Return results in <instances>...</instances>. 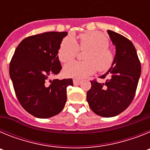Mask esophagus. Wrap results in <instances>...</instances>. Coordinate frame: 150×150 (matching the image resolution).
Instances as JSON below:
<instances>
[{"mask_svg":"<svg viewBox=\"0 0 150 150\" xmlns=\"http://www.w3.org/2000/svg\"><path fill=\"white\" fill-rule=\"evenodd\" d=\"M73 82H74V84L75 85V86H76V85L80 84V83H81V80H79V79H74V80H73Z\"/></svg>","mask_w":150,"mask_h":150,"instance_id":"esophagus-1","label":"esophagus"}]
</instances>
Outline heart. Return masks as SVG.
<instances>
[{"label": "heart", "instance_id": "heart-1", "mask_svg": "<svg viewBox=\"0 0 150 150\" xmlns=\"http://www.w3.org/2000/svg\"><path fill=\"white\" fill-rule=\"evenodd\" d=\"M109 40L99 31L82 33L74 38H66L62 41L58 51L59 60L63 63L71 62L78 52H85L84 62H74L66 64L64 74L68 77L84 78L99 72H106L112 67L114 53L109 46Z\"/></svg>", "mask_w": 150, "mask_h": 150}]
</instances>
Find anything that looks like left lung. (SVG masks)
I'll list each match as a JSON object with an SVG mask.
<instances>
[{"label":"left lung","mask_w":150,"mask_h":150,"mask_svg":"<svg viewBox=\"0 0 150 150\" xmlns=\"http://www.w3.org/2000/svg\"><path fill=\"white\" fill-rule=\"evenodd\" d=\"M116 53L112 67L100 76L104 83L91 80L87 101L95 114L103 117L117 116L128 108L134 98L141 73L140 62L133 43L124 36L107 30Z\"/></svg>","instance_id":"8db88e82"}]
</instances>
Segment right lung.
Here are the masks:
<instances>
[{"label": "right lung", "mask_w": 150, "mask_h": 150, "mask_svg": "<svg viewBox=\"0 0 150 150\" xmlns=\"http://www.w3.org/2000/svg\"><path fill=\"white\" fill-rule=\"evenodd\" d=\"M67 33L45 32L25 38L13 54L10 76L18 102L32 116L46 119L59 114L67 100L72 79H52L62 65L58 51Z\"/></svg>", "instance_id": "right-lung-1"}]
</instances>
